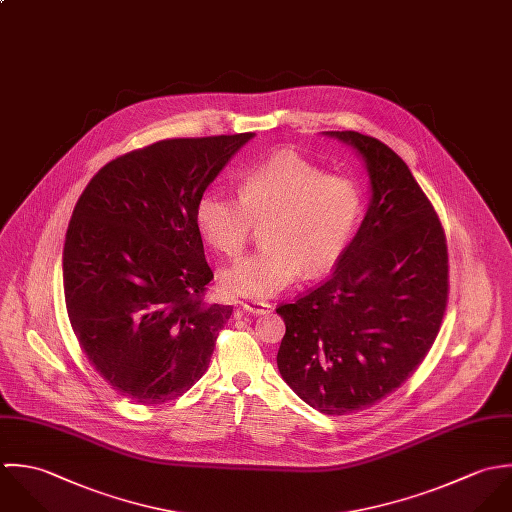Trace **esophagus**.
Listing matches in <instances>:
<instances>
[{
  "mask_svg": "<svg viewBox=\"0 0 512 512\" xmlns=\"http://www.w3.org/2000/svg\"><path fill=\"white\" fill-rule=\"evenodd\" d=\"M271 305L269 303H243V310L249 312V314H255V316H261V314H269L271 312Z\"/></svg>",
  "mask_w": 512,
  "mask_h": 512,
  "instance_id": "esophagus-1",
  "label": "esophagus"
}]
</instances>
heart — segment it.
<instances>
[{"instance_id": "heart-1", "label": "heart", "mask_w": 512, "mask_h": 512, "mask_svg": "<svg viewBox=\"0 0 512 512\" xmlns=\"http://www.w3.org/2000/svg\"><path fill=\"white\" fill-rule=\"evenodd\" d=\"M364 213L360 184L324 170L297 152H277L239 182V198L209 190L196 204L205 241L227 257H239L255 227L263 249L237 261L219 277L233 299L263 301L287 289L303 271L318 277L352 243Z\"/></svg>"}]
</instances>
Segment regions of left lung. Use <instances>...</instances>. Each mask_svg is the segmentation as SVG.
<instances>
[{
	"instance_id": "obj_1",
	"label": "left lung",
	"mask_w": 512,
	"mask_h": 512,
	"mask_svg": "<svg viewBox=\"0 0 512 512\" xmlns=\"http://www.w3.org/2000/svg\"><path fill=\"white\" fill-rule=\"evenodd\" d=\"M364 160L372 198L334 273L277 312V366L310 408L344 415L396 392L439 332L449 263L441 221L406 162L354 130L324 132Z\"/></svg>"
}]
</instances>
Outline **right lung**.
Masks as SVG:
<instances>
[{
  "label": "right lung",
  "instance_id": "obj_1",
  "mask_svg": "<svg viewBox=\"0 0 512 512\" xmlns=\"http://www.w3.org/2000/svg\"><path fill=\"white\" fill-rule=\"evenodd\" d=\"M253 132L170 138L103 166L73 209L63 289L95 370L134 404L188 392L233 307L204 303L213 279L196 204Z\"/></svg>",
  "mask_w": 512,
  "mask_h": 512
}]
</instances>
